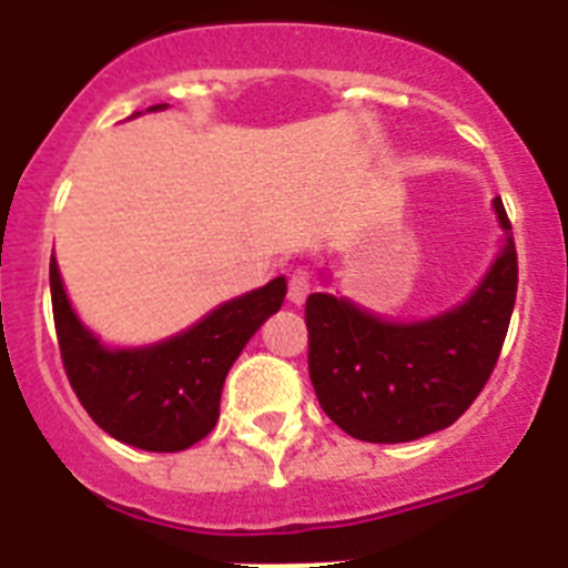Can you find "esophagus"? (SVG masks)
I'll return each mask as SVG.
<instances>
[{"label": "esophagus", "mask_w": 568, "mask_h": 568, "mask_svg": "<svg viewBox=\"0 0 568 568\" xmlns=\"http://www.w3.org/2000/svg\"><path fill=\"white\" fill-rule=\"evenodd\" d=\"M310 295V281L304 273H293L290 275V284H287V298L290 304H295V307H301L304 301H307Z\"/></svg>", "instance_id": "obj_1"}]
</instances>
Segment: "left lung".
Segmentation results:
<instances>
[{"instance_id": "obj_1", "label": "left lung", "mask_w": 568, "mask_h": 568, "mask_svg": "<svg viewBox=\"0 0 568 568\" xmlns=\"http://www.w3.org/2000/svg\"><path fill=\"white\" fill-rule=\"evenodd\" d=\"M500 244L455 307L384 318L335 293L307 298L310 381L321 409L358 440L406 444L453 426L489 381L518 293V255L500 199ZM329 284V275H324Z\"/></svg>"}]
</instances>
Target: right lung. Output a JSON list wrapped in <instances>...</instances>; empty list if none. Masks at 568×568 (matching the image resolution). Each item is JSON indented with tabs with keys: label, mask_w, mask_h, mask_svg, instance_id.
<instances>
[{
	"label": "right lung",
	"mask_w": 568,
	"mask_h": 568,
	"mask_svg": "<svg viewBox=\"0 0 568 568\" xmlns=\"http://www.w3.org/2000/svg\"><path fill=\"white\" fill-rule=\"evenodd\" d=\"M153 104L148 113L164 110ZM142 115V113H133ZM287 295L278 275L224 301L193 327L142 346H108L79 318L50 255V298L64 373L110 438L144 453H182L213 433L230 366Z\"/></svg>",
	"instance_id": "add662e5"
}]
</instances>
